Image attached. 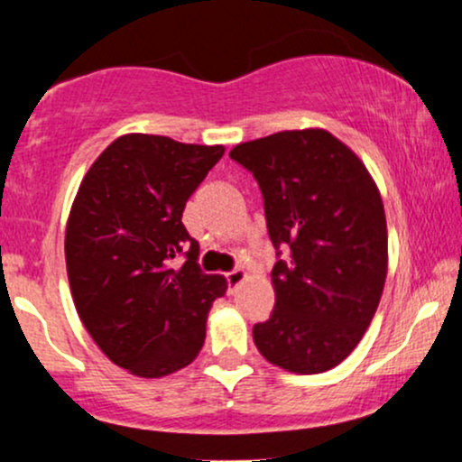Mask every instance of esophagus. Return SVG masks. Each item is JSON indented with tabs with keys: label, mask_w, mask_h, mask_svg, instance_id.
Returning a JSON list of instances; mask_svg holds the SVG:
<instances>
[{
	"label": "esophagus",
	"mask_w": 462,
	"mask_h": 462,
	"mask_svg": "<svg viewBox=\"0 0 462 462\" xmlns=\"http://www.w3.org/2000/svg\"><path fill=\"white\" fill-rule=\"evenodd\" d=\"M247 278V272L245 269H235V272H230V273H226V280H227V291H235L238 284L243 282V280Z\"/></svg>",
	"instance_id": "1"
}]
</instances>
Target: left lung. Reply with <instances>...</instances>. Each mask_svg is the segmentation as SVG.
Here are the masks:
<instances>
[{"instance_id": "8db88e82", "label": "left lung", "mask_w": 462, "mask_h": 462, "mask_svg": "<svg viewBox=\"0 0 462 462\" xmlns=\"http://www.w3.org/2000/svg\"><path fill=\"white\" fill-rule=\"evenodd\" d=\"M232 161L254 173L273 247L275 306L254 343L275 367L321 374L367 332L389 267L384 204L363 161L328 130H284L238 143Z\"/></svg>"}]
</instances>
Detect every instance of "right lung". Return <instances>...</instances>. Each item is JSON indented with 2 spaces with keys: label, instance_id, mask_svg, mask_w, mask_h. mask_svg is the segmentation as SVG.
<instances>
[{
  "label": "right lung",
  "instance_id": "1",
  "mask_svg": "<svg viewBox=\"0 0 462 462\" xmlns=\"http://www.w3.org/2000/svg\"><path fill=\"white\" fill-rule=\"evenodd\" d=\"M158 134L110 143L79 182L65 232L73 304L97 347L139 378L187 367L206 338L224 275L204 273L184 206L224 156ZM188 254L180 268L178 253Z\"/></svg>",
  "mask_w": 462,
  "mask_h": 462
}]
</instances>
